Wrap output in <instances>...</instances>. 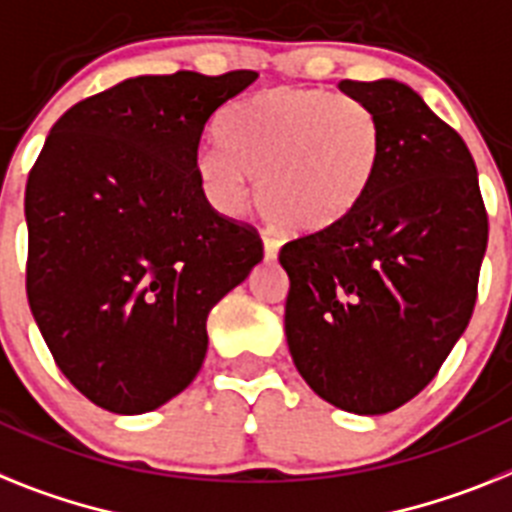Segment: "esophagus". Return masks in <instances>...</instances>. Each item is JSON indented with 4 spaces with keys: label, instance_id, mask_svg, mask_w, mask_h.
<instances>
[{
    "label": "esophagus",
    "instance_id": "obj_1",
    "mask_svg": "<svg viewBox=\"0 0 512 512\" xmlns=\"http://www.w3.org/2000/svg\"><path fill=\"white\" fill-rule=\"evenodd\" d=\"M263 249H265V260H276L278 249H281V242H278L276 236L265 231L263 234Z\"/></svg>",
    "mask_w": 512,
    "mask_h": 512
}]
</instances>
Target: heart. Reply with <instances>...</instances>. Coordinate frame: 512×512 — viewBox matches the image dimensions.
Instances as JSON below:
<instances>
[{"label":"heart","mask_w":512,"mask_h":512,"mask_svg":"<svg viewBox=\"0 0 512 512\" xmlns=\"http://www.w3.org/2000/svg\"><path fill=\"white\" fill-rule=\"evenodd\" d=\"M223 148L197 156L221 208H239L247 179L257 208L289 234L330 229L367 197L382 158V127L367 103L315 88H270L223 117Z\"/></svg>","instance_id":"1"}]
</instances>
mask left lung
Masks as SVG:
<instances>
[{"mask_svg": "<svg viewBox=\"0 0 512 512\" xmlns=\"http://www.w3.org/2000/svg\"><path fill=\"white\" fill-rule=\"evenodd\" d=\"M382 127L367 197L281 247L286 341L322 401L388 414L427 388L476 304L489 221L463 137L398 80H341Z\"/></svg>", "mask_w": 512, "mask_h": 512, "instance_id": "8db88e82", "label": "left lung"}]
</instances>
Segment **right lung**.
Segmentation results:
<instances>
[{"label": "right lung", "mask_w": 512, "mask_h": 512, "mask_svg": "<svg viewBox=\"0 0 512 512\" xmlns=\"http://www.w3.org/2000/svg\"><path fill=\"white\" fill-rule=\"evenodd\" d=\"M257 72L130 77L75 103L25 187L30 312L62 375L111 414H145L203 367L210 309L263 260L210 208L197 150Z\"/></svg>", "instance_id": "obj_1"}]
</instances>
